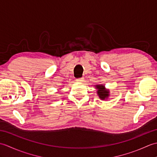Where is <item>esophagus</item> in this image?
I'll return each instance as SVG.
<instances>
[{
	"label": "esophagus",
	"mask_w": 157,
	"mask_h": 157,
	"mask_svg": "<svg viewBox=\"0 0 157 157\" xmlns=\"http://www.w3.org/2000/svg\"><path fill=\"white\" fill-rule=\"evenodd\" d=\"M83 80H84V78H79L76 79V81L78 82H82Z\"/></svg>",
	"instance_id": "esophagus-1"
}]
</instances>
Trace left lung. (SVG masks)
I'll return each mask as SVG.
<instances>
[{"label":"left lung","instance_id":"obj_1","mask_svg":"<svg viewBox=\"0 0 157 157\" xmlns=\"http://www.w3.org/2000/svg\"><path fill=\"white\" fill-rule=\"evenodd\" d=\"M96 88L97 89V94L99 98L101 100H105L109 98V90H106L103 84L96 85Z\"/></svg>","mask_w":157,"mask_h":157}]
</instances>
